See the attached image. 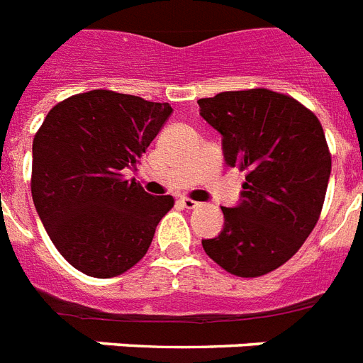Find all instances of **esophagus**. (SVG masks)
Masks as SVG:
<instances>
[{
    "mask_svg": "<svg viewBox=\"0 0 363 363\" xmlns=\"http://www.w3.org/2000/svg\"><path fill=\"white\" fill-rule=\"evenodd\" d=\"M181 203L186 207V209H196L199 205V201H196V199H190V198H181Z\"/></svg>",
    "mask_w": 363,
    "mask_h": 363,
    "instance_id": "34e87169",
    "label": "esophagus"
}]
</instances>
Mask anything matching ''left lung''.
I'll list each match as a JSON object with an SVG mask.
<instances>
[{
    "instance_id": "left-lung-1",
    "label": "left lung",
    "mask_w": 363,
    "mask_h": 363,
    "mask_svg": "<svg viewBox=\"0 0 363 363\" xmlns=\"http://www.w3.org/2000/svg\"><path fill=\"white\" fill-rule=\"evenodd\" d=\"M198 104L222 135L226 164L247 171L241 201L222 207L224 230L203 239V250L232 275H265L292 258L318 222L332 171L324 130L299 101L265 88Z\"/></svg>"
}]
</instances>
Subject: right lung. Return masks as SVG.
Wrapping results in <instances>:
<instances>
[{"mask_svg": "<svg viewBox=\"0 0 363 363\" xmlns=\"http://www.w3.org/2000/svg\"><path fill=\"white\" fill-rule=\"evenodd\" d=\"M171 113L169 104L90 90L52 107L33 137L37 215L58 252L84 275L109 279L133 267L175 203L124 179Z\"/></svg>", "mask_w": 363, "mask_h": 363, "instance_id": "obj_1", "label": "right lung"}]
</instances>
